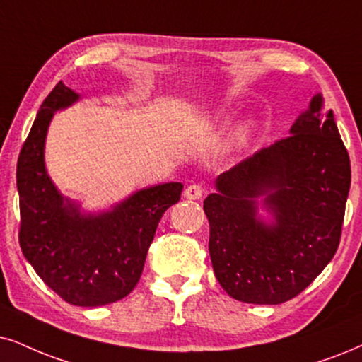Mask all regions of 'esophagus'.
<instances>
[{"label": "esophagus", "mask_w": 362, "mask_h": 362, "mask_svg": "<svg viewBox=\"0 0 362 362\" xmlns=\"http://www.w3.org/2000/svg\"><path fill=\"white\" fill-rule=\"evenodd\" d=\"M184 195L190 200H197L204 195V189L199 184H192L184 190Z\"/></svg>", "instance_id": "esophagus-1"}]
</instances>
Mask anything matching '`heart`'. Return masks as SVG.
I'll use <instances>...</instances> for the list:
<instances>
[{"label": "heart", "instance_id": "heart-1", "mask_svg": "<svg viewBox=\"0 0 362 362\" xmlns=\"http://www.w3.org/2000/svg\"><path fill=\"white\" fill-rule=\"evenodd\" d=\"M249 134H250V128L249 127H239L237 130L232 134L230 139V145L232 147H244L249 140Z\"/></svg>", "mask_w": 362, "mask_h": 362}]
</instances>
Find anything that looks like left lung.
Instances as JSON below:
<instances>
[{"label":"left lung","instance_id":"obj_1","mask_svg":"<svg viewBox=\"0 0 362 362\" xmlns=\"http://www.w3.org/2000/svg\"><path fill=\"white\" fill-rule=\"evenodd\" d=\"M322 97L297 118L291 135L218 175L204 200L209 252L223 291L247 304H282L331 262L341 240L351 187L349 153ZM274 215L257 218V196Z\"/></svg>","mask_w":362,"mask_h":362}]
</instances>
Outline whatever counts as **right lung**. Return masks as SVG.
<instances>
[{
	"mask_svg": "<svg viewBox=\"0 0 362 362\" xmlns=\"http://www.w3.org/2000/svg\"><path fill=\"white\" fill-rule=\"evenodd\" d=\"M78 95L63 81L41 103L18 157L20 247L49 289L80 308L117 303L135 289L155 230L184 185L170 182L135 192L110 212L80 214L45 168V139L53 113Z\"/></svg>",
	"mask_w": 362,
	"mask_h": 362,
	"instance_id": "add662e5",
	"label": "right lung"
}]
</instances>
